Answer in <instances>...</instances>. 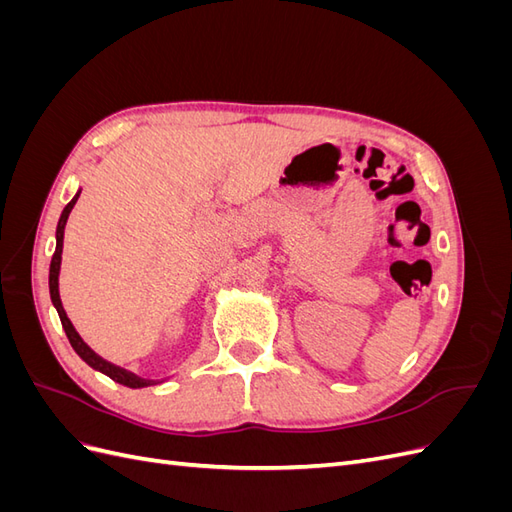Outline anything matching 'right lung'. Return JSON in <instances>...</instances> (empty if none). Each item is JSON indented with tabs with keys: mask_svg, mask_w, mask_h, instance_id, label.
Instances as JSON below:
<instances>
[{
	"mask_svg": "<svg viewBox=\"0 0 512 512\" xmlns=\"http://www.w3.org/2000/svg\"><path fill=\"white\" fill-rule=\"evenodd\" d=\"M79 194H81V192H79ZM79 194H76V196L70 200V203L66 205L64 213H61V218H59V224H57V247H55V254H53V260H51V273H49L51 299H53V305L57 307L61 327H64V331H66V335H68V339H70L72 348L76 350V354H79L87 365H91L94 369L102 371V374H106L108 378H113L115 382H119V384H123V386H130V389H143V386H149V384H151L149 380L138 378V376L130 374V371H126V369L115 367V365H111L108 361L100 359V356L83 342L81 335L74 331L72 322L68 320V316H66V312H64V305H61V299H59V265H61V250H64V230H66L68 215H70V211H72V207H74V203H76V198H79Z\"/></svg>",
	"mask_w": 512,
	"mask_h": 512,
	"instance_id": "add662e5",
	"label": "right lung"
}]
</instances>
